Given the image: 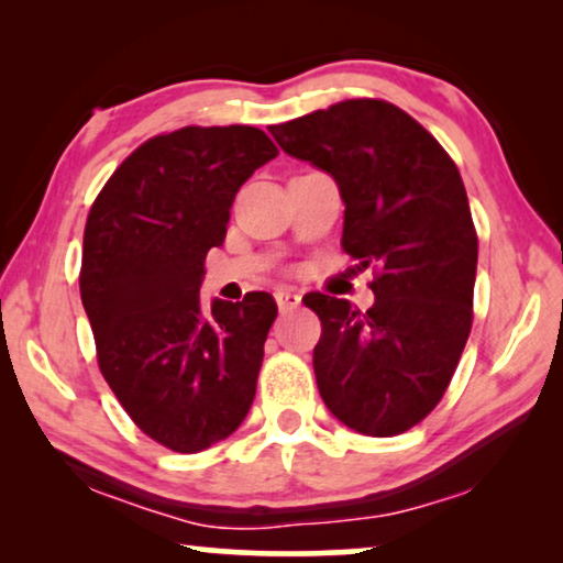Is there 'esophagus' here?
Listing matches in <instances>:
<instances>
[{"mask_svg":"<svg viewBox=\"0 0 563 563\" xmlns=\"http://www.w3.org/2000/svg\"><path fill=\"white\" fill-rule=\"evenodd\" d=\"M274 297H276V305H279L282 312H291V310H297L299 305H302V297H299L297 291H291V289H279Z\"/></svg>","mask_w":563,"mask_h":563,"instance_id":"esophagus-1","label":"esophagus"}]
</instances>
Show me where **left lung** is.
<instances>
[{"label":"left lung","instance_id":"obj_1","mask_svg":"<svg viewBox=\"0 0 563 563\" xmlns=\"http://www.w3.org/2000/svg\"><path fill=\"white\" fill-rule=\"evenodd\" d=\"M268 133L341 189L343 251L374 266V305L314 291L312 364L343 426L389 438L441 402L472 330L476 230L464 181L420 122L382 99H345Z\"/></svg>","mask_w":563,"mask_h":563}]
</instances>
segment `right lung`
Here are the masks:
<instances>
[{"mask_svg":"<svg viewBox=\"0 0 563 563\" xmlns=\"http://www.w3.org/2000/svg\"><path fill=\"white\" fill-rule=\"evenodd\" d=\"M251 125L181 128L122 161L84 230L81 302L97 358L137 428L176 453L225 441L249 415L276 302H199L205 258L243 181L276 158Z\"/></svg>","mask_w":563,"mask_h":563,"instance_id":"obj_1","label":"right lung"}]
</instances>
